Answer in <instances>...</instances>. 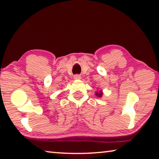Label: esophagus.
I'll use <instances>...</instances> for the list:
<instances>
[{"mask_svg":"<svg viewBox=\"0 0 159 159\" xmlns=\"http://www.w3.org/2000/svg\"><path fill=\"white\" fill-rule=\"evenodd\" d=\"M74 79H76V80L80 79V75H79V74H76V75H74Z\"/></svg>","mask_w":159,"mask_h":159,"instance_id":"obj_1","label":"esophagus"}]
</instances>
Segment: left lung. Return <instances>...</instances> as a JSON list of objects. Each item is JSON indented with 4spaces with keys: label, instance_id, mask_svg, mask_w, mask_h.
Returning <instances> with one entry per match:
<instances>
[{
    "label": "left lung",
    "instance_id": "obj_1",
    "mask_svg": "<svg viewBox=\"0 0 159 159\" xmlns=\"http://www.w3.org/2000/svg\"><path fill=\"white\" fill-rule=\"evenodd\" d=\"M102 94H103V93H102V91H99V93H95V95L98 96V98H101V97L102 96Z\"/></svg>",
    "mask_w": 159,
    "mask_h": 159
}]
</instances>
